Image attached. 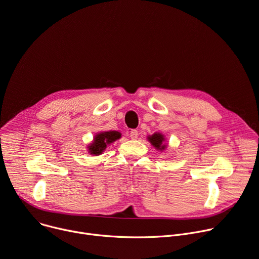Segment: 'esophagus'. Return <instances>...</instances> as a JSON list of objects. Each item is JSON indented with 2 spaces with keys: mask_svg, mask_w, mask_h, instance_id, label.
I'll return each instance as SVG.
<instances>
[{
  "mask_svg": "<svg viewBox=\"0 0 259 259\" xmlns=\"http://www.w3.org/2000/svg\"><path fill=\"white\" fill-rule=\"evenodd\" d=\"M138 136H139L138 131H136V130L131 131V133H130V137H131V139H133V140H136V139H138Z\"/></svg>",
  "mask_w": 259,
  "mask_h": 259,
  "instance_id": "34e87169",
  "label": "esophagus"
}]
</instances>
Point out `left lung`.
I'll use <instances>...</instances> for the list:
<instances>
[{
	"label": "left lung",
	"instance_id": "left-lung-1",
	"mask_svg": "<svg viewBox=\"0 0 259 259\" xmlns=\"http://www.w3.org/2000/svg\"><path fill=\"white\" fill-rule=\"evenodd\" d=\"M147 140L150 142V144L157 150L164 151L167 148V144L165 143L166 138L162 133H154L151 136L147 137Z\"/></svg>",
	"mask_w": 259,
	"mask_h": 259
}]
</instances>
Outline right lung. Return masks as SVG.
<instances>
[{
    "instance_id": "add662e5",
    "label": "right lung",
    "mask_w": 259,
    "mask_h": 259,
    "mask_svg": "<svg viewBox=\"0 0 259 259\" xmlns=\"http://www.w3.org/2000/svg\"><path fill=\"white\" fill-rule=\"evenodd\" d=\"M120 138H121V133H119L117 131L99 132L93 137L92 142L88 144L87 146L88 152L93 156L101 155L106 150L108 145L112 144L113 142L117 141L118 139Z\"/></svg>"
}]
</instances>
